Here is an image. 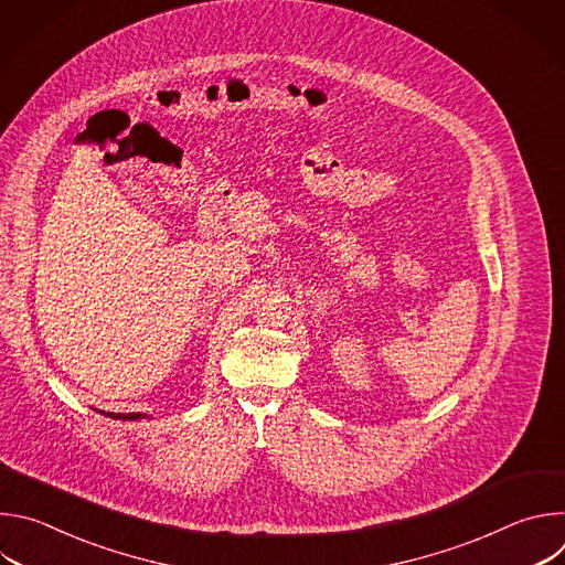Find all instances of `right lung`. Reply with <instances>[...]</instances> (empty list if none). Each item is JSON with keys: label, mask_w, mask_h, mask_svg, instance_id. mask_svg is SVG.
<instances>
[{"label": "right lung", "mask_w": 565, "mask_h": 565, "mask_svg": "<svg viewBox=\"0 0 565 565\" xmlns=\"http://www.w3.org/2000/svg\"><path fill=\"white\" fill-rule=\"evenodd\" d=\"M103 414V412H100ZM105 416H109V418H114V420H138V418H147L145 414H105Z\"/></svg>", "instance_id": "obj_1"}]
</instances>
